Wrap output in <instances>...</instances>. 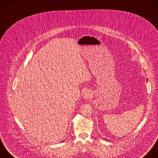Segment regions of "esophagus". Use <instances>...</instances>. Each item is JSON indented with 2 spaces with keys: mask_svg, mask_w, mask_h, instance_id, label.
<instances>
[{
  "mask_svg": "<svg viewBox=\"0 0 158 158\" xmlns=\"http://www.w3.org/2000/svg\"><path fill=\"white\" fill-rule=\"evenodd\" d=\"M91 97L90 92L89 90H86L83 93V98L85 99H88Z\"/></svg>",
  "mask_w": 158,
  "mask_h": 158,
  "instance_id": "obj_1",
  "label": "esophagus"
}]
</instances>
